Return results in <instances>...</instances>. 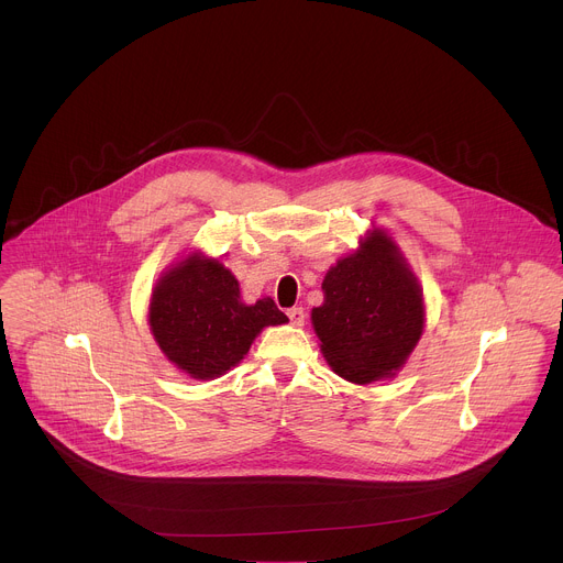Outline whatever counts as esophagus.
I'll use <instances>...</instances> for the list:
<instances>
[{"label":"esophagus","mask_w":563,"mask_h":563,"mask_svg":"<svg viewBox=\"0 0 563 563\" xmlns=\"http://www.w3.org/2000/svg\"><path fill=\"white\" fill-rule=\"evenodd\" d=\"M287 316H289V320H291V325H296V328H300V325L305 323V311H302V307H291V309H287Z\"/></svg>","instance_id":"esophagus-1"}]
</instances>
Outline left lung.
Returning <instances> with one entry per match:
<instances>
[{"instance_id":"8db88e82","label":"left lung","mask_w":563,"mask_h":563,"mask_svg":"<svg viewBox=\"0 0 563 563\" xmlns=\"http://www.w3.org/2000/svg\"><path fill=\"white\" fill-rule=\"evenodd\" d=\"M323 294L311 325L339 376L365 385L406 365L423 334V291L385 231H369L354 254L330 267Z\"/></svg>"}]
</instances>
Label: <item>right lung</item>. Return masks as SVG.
<instances>
[{
  "label": "right lung",
  "instance_id": "add662e5",
  "mask_svg": "<svg viewBox=\"0 0 563 563\" xmlns=\"http://www.w3.org/2000/svg\"><path fill=\"white\" fill-rule=\"evenodd\" d=\"M287 323L272 298H240L235 276L216 258L189 254L157 280L148 325L165 356L191 378H216L235 367L269 325Z\"/></svg>",
  "mask_w": 563,
  "mask_h": 563
}]
</instances>
